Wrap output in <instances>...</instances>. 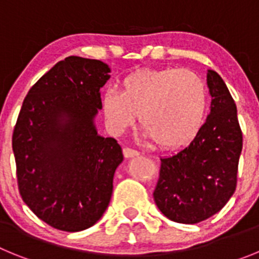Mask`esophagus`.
I'll list each match as a JSON object with an SVG mask.
<instances>
[{"label":"esophagus","instance_id":"obj_1","mask_svg":"<svg viewBox=\"0 0 259 259\" xmlns=\"http://www.w3.org/2000/svg\"><path fill=\"white\" fill-rule=\"evenodd\" d=\"M123 154H124L125 158H134L137 157L140 153L135 149H131V148H124V149H123Z\"/></svg>","mask_w":259,"mask_h":259}]
</instances>
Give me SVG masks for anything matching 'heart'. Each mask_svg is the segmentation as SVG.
Returning <instances> with one entry per match:
<instances>
[{
  "mask_svg": "<svg viewBox=\"0 0 259 259\" xmlns=\"http://www.w3.org/2000/svg\"><path fill=\"white\" fill-rule=\"evenodd\" d=\"M207 109L206 84L200 75L178 67L144 68L127 75L119 92L106 91L102 113L114 134L131 127L139 115L146 140L175 149L197 136Z\"/></svg>",
  "mask_w": 259,
  "mask_h": 259,
  "instance_id": "1",
  "label": "heart"
}]
</instances>
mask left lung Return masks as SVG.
Here are the masks:
<instances>
[{"label":"left lung","mask_w":259,"mask_h":259,"mask_svg":"<svg viewBox=\"0 0 259 259\" xmlns=\"http://www.w3.org/2000/svg\"><path fill=\"white\" fill-rule=\"evenodd\" d=\"M211 106L206 122L187 148L161 158L154 189L158 209L178 223L194 224L223 209L237 183L242 132L236 104L215 71H207Z\"/></svg>","instance_id":"left-lung-1"}]
</instances>
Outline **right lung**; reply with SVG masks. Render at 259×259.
Wrapping results in <instances>:
<instances>
[{
    "label": "right lung",
    "instance_id": "obj_1",
    "mask_svg": "<svg viewBox=\"0 0 259 259\" xmlns=\"http://www.w3.org/2000/svg\"><path fill=\"white\" fill-rule=\"evenodd\" d=\"M109 72L98 59L59 61L29 89L14 128L20 196L57 230L92 227L113 194L122 148L113 137L100 136L95 125Z\"/></svg>",
    "mask_w": 259,
    "mask_h": 259
}]
</instances>
